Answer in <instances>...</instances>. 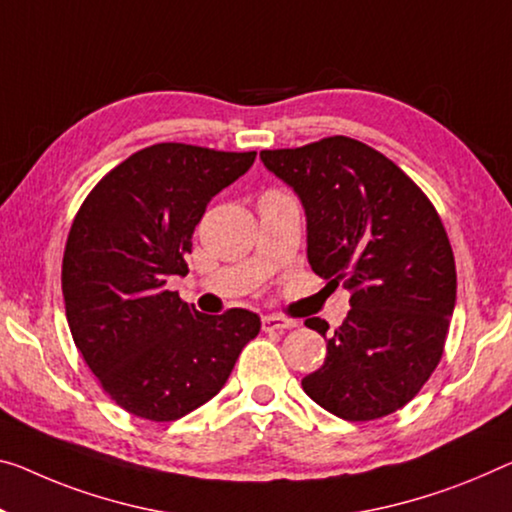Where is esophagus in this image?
<instances>
[{
  "mask_svg": "<svg viewBox=\"0 0 512 512\" xmlns=\"http://www.w3.org/2000/svg\"><path fill=\"white\" fill-rule=\"evenodd\" d=\"M297 322L293 318L279 316V313H270V316H263V332H283V329L295 327Z\"/></svg>",
  "mask_w": 512,
  "mask_h": 512,
  "instance_id": "obj_1",
  "label": "esophagus"
}]
</instances>
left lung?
I'll list each match as a JSON object with an SVG mask.
<instances>
[{"instance_id":"left-lung-1","label":"left lung","mask_w":512,"mask_h":512,"mask_svg":"<svg viewBox=\"0 0 512 512\" xmlns=\"http://www.w3.org/2000/svg\"><path fill=\"white\" fill-rule=\"evenodd\" d=\"M272 174L302 199L311 270L350 290V313L306 327L327 357L302 387L345 421L405 407L444 355L455 306V258L442 217L398 164L357 139L334 135L300 148L261 151Z\"/></svg>"}]
</instances>
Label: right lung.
Returning <instances> with one entry per match:
<instances>
[{"instance_id": "obj_1", "label": "right lung", "mask_w": 512, "mask_h": 512, "mask_svg": "<svg viewBox=\"0 0 512 512\" xmlns=\"http://www.w3.org/2000/svg\"><path fill=\"white\" fill-rule=\"evenodd\" d=\"M254 160L176 141L141 148L73 219L61 265L70 334L107 396L139 419L176 421L208 403L261 332L256 313L206 316L164 288L187 274L208 201Z\"/></svg>"}]
</instances>
